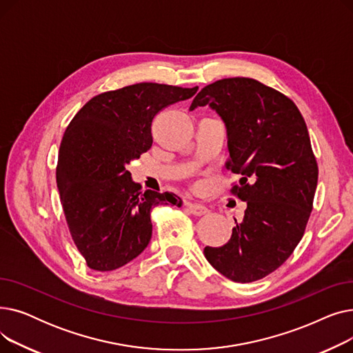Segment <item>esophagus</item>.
<instances>
[{
	"mask_svg": "<svg viewBox=\"0 0 353 353\" xmlns=\"http://www.w3.org/2000/svg\"><path fill=\"white\" fill-rule=\"evenodd\" d=\"M188 208H189L190 213L194 214V216H203V214H208L209 213V209L206 206L197 205V203H190Z\"/></svg>",
	"mask_w": 353,
	"mask_h": 353,
	"instance_id": "obj_1",
	"label": "esophagus"
}]
</instances>
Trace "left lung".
Masks as SVG:
<instances>
[{"label":"left lung","mask_w":353,"mask_h":353,"mask_svg":"<svg viewBox=\"0 0 353 353\" xmlns=\"http://www.w3.org/2000/svg\"><path fill=\"white\" fill-rule=\"evenodd\" d=\"M209 104L228 130L226 167L240 180L232 194L248 203L229 242L205 248L209 263L228 279L249 283L281 268L303 237L318 186V163L296 104L248 77L217 80L194 97Z\"/></svg>","instance_id":"8db88e82"}]
</instances>
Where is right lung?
Here are the masks:
<instances>
[{
  "mask_svg": "<svg viewBox=\"0 0 353 353\" xmlns=\"http://www.w3.org/2000/svg\"><path fill=\"white\" fill-rule=\"evenodd\" d=\"M197 90L139 83L105 91L67 125L57 188L72 242L90 269L110 272L132 262L152 239V209L181 206L173 193L141 192L125 165L152 147V123L160 111Z\"/></svg>",
  "mask_w": 353,
  "mask_h": 353,
  "instance_id": "add662e5",
  "label": "right lung"
}]
</instances>
